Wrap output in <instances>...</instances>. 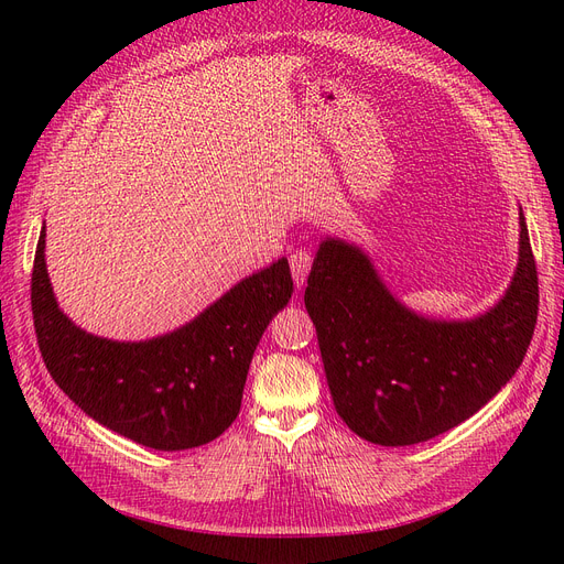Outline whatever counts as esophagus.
I'll return each instance as SVG.
<instances>
[{"label":"esophagus","mask_w":564,"mask_h":564,"mask_svg":"<svg viewBox=\"0 0 564 564\" xmlns=\"http://www.w3.org/2000/svg\"><path fill=\"white\" fill-rule=\"evenodd\" d=\"M311 265H313V256H311V251L296 249V251L292 253V275H294V282H296V286H299V289L305 284V278H308Z\"/></svg>","instance_id":"esophagus-1"}]
</instances>
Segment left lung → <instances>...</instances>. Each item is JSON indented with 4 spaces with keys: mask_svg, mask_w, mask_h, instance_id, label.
<instances>
[{
    "mask_svg": "<svg viewBox=\"0 0 564 564\" xmlns=\"http://www.w3.org/2000/svg\"><path fill=\"white\" fill-rule=\"evenodd\" d=\"M338 416L373 445L404 447L464 423L513 379L534 334L539 278L520 212V259L480 317L429 319L392 296L367 256L327 237L305 286Z\"/></svg>",
    "mask_w": 564,
    "mask_h": 564,
    "instance_id": "obj_1",
    "label": "left lung"
}]
</instances>
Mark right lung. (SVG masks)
<instances>
[{"instance_id":"right-lung-1","label":"right lung","mask_w":564,"mask_h":564,"mask_svg":"<svg viewBox=\"0 0 564 564\" xmlns=\"http://www.w3.org/2000/svg\"><path fill=\"white\" fill-rule=\"evenodd\" d=\"M32 265V319L44 365L84 414L143 447L193 449L240 414L256 346L292 299L286 259L237 282L181 329L139 344L79 329L58 308L44 261Z\"/></svg>"}]
</instances>
